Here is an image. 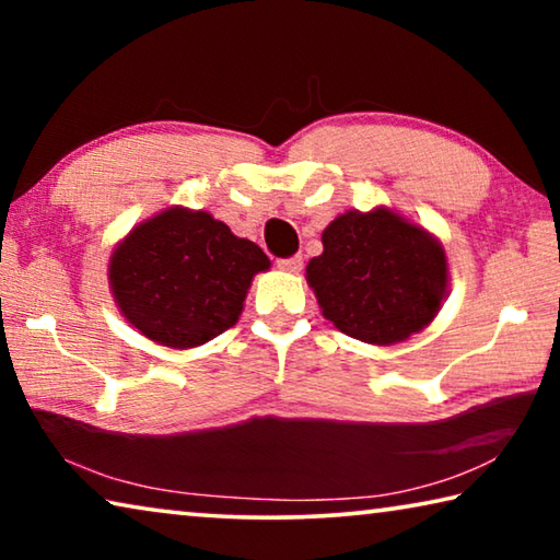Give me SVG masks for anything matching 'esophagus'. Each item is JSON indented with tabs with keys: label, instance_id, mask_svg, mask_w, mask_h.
<instances>
[{
	"label": "esophagus",
	"instance_id": "obj_1",
	"mask_svg": "<svg viewBox=\"0 0 560 560\" xmlns=\"http://www.w3.org/2000/svg\"><path fill=\"white\" fill-rule=\"evenodd\" d=\"M279 269L289 271V273H299L303 269V259L301 257H289V259H279Z\"/></svg>",
	"mask_w": 560,
	"mask_h": 560
}]
</instances>
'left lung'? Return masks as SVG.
Here are the masks:
<instances>
[{
	"mask_svg": "<svg viewBox=\"0 0 560 560\" xmlns=\"http://www.w3.org/2000/svg\"><path fill=\"white\" fill-rule=\"evenodd\" d=\"M306 281L340 334L373 346L402 343L428 328L450 289L442 242L390 207L348 210L330 222Z\"/></svg>",
	"mask_w": 560,
	"mask_h": 560,
	"instance_id": "8db88e82",
	"label": "left lung"
}]
</instances>
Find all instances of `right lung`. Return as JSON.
I'll return each mask as SVG.
<instances>
[{
	"label": "right lung",
	"mask_w": 560,
	"mask_h": 560,
	"mask_svg": "<svg viewBox=\"0 0 560 560\" xmlns=\"http://www.w3.org/2000/svg\"><path fill=\"white\" fill-rule=\"evenodd\" d=\"M271 261L205 210L167 207L116 244L108 283L122 318L167 348H197L240 320L252 279Z\"/></svg>",
	"instance_id": "add662e5"
}]
</instances>
